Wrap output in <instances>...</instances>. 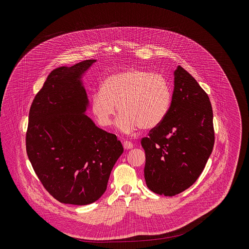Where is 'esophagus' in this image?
Returning a JSON list of instances; mask_svg holds the SVG:
<instances>
[{"mask_svg":"<svg viewBox=\"0 0 249 249\" xmlns=\"http://www.w3.org/2000/svg\"><path fill=\"white\" fill-rule=\"evenodd\" d=\"M124 149H131V148H133V143L131 142H129V141H125V142H124Z\"/></svg>","mask_w":249,"mask_h":249,"instance_id":"1","label":"esophagus"}]
</instances>
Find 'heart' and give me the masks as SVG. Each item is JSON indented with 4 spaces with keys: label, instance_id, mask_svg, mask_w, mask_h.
I'll return each instance as SVG.
<instances>
[{
    "label": "heart",
    "instance_id": "obj_1",
    "mask_svg": "<svg viewBox=\"0 0 249 249\" xmlns=\"http://www.w3.org/2000/svg\"><path fill=\"white\" fill-rule=\"evenodd\" d=\"M172 102V89L161 73L130 68L115 72L103 81L100 92L91 99L94 116L102 126H109L116 114L120 131L135 132L139 127L151 129L166 117Z\"/></svg>",
    "mask_w": 249,
    "mask_h": 249
}]
</instances>
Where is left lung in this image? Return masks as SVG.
<instances>
[{"mask_svg":"<svg viewBox=\"0 0 249 249\" xmlns=\"http://www.w3.org/2000/svg\"><path fill=\"white\" fill-rule=\"evenodd\" d=\"M172 104L165 119L141 140L144 179L150 191L174 196L201 175L213 150V110L206 92L181 66L175 71Z\"/></svg>","mask_w":249,"mask_h":249,"instance_id":"8db88e82","label":"left lung"}]
</instances>
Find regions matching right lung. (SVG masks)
<instances>
[{
    "instance_id": "add662e5",
    "label": "right lung",
    "mask_w": 249,
    "mask_h": 249,
    "mask_svg": "<svg viewBox=\"0 0 249 249\" xmlns=\"http://www.w3.org/2000/svg\"><path fill=\"white\" fill-rule=\"evenodd\" d=\"M95 62L84 60L52 71L30 109L28 157L44 188L66 204L98 200L124 152L115 134L85 115L89 102L80 78Z\"/></svg>"
}]
</instances>
